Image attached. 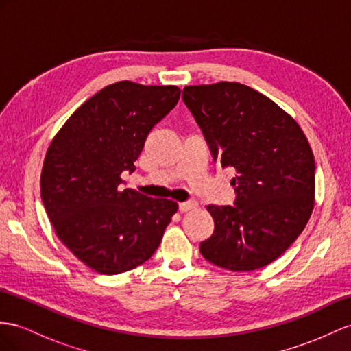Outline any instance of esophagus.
<instances>
[{
	"instance_id": "obj_1",
	"label": "esophagus",
	"mask_w": 351,
	"mask_h": 351,
	"mask_svg": "<svg viewBox=\"0 0 351 351\" xmlns=\"http://www.w3.org/2000/svg\"><path fill=\"white\" fill-rule=\"evenodd\" d=\"M197 206H199V203L197 202H182V203H179L178 204V208H179V212H188V210H193V209H197Z\"/></svg>"
}]
</instances>
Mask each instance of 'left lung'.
<instances>
[{
  "label": "left lung",
  "mask_w": 351,
  "mask_h": 351,
  "mask_svg": "<svg viewBox=\"0 0 351 351\" xmlns=\"http://www.w3.org/2000/svg\"><path fill=\"white\" fill-rule=\"evenodd\" d=\"M182 99L215 163L236 170L234 206H208L215 230L200 252L230 271L263 268L310 219L316 188L310 143L289 114L245 84L186 86Z\"/></svg>",
  "instance_id": "8db88e82"
}]
</instances>
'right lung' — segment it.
I'll return each instance as SVG.
<instances>
[{
  "instance_id": "add662e5",
  "label": "right lung",
  "mask_w": 351,
  "mask_h": 351,
  "mask_svg": "<svg viewBox=\"0 0 351 351\" xmlns=\"http://www.w3.org/2000/svg\"><path fill=\"white\" fill-rule=\"evenodd\" d=\"M176 86L119 82L104 87L53 138L41 172V200L56 236L101 274H120L156 252L178 204L123 184L148 133L173 110Z\"/></svg>"
}]
</instances>
